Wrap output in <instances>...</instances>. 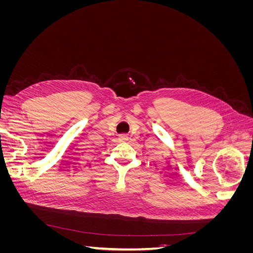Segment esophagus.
I'll return each instance as SVG.
<instances>
[{
  "mask_svg": "<svg viewBox=\"0 0 253 253\" xmlns=\"http://www.w3.org/2000/svg\"><path fill=\"white\" fill-rule=\"evenodd\" d=\"M127 139H128V137L126 134H122L119 136V141H126Z\"/></svg>",
  "mask_w": 253,
  "mask_h": 253,
  "instance_id": "esophagus-1",
  "label": "esophagus"
}]
</instances>
